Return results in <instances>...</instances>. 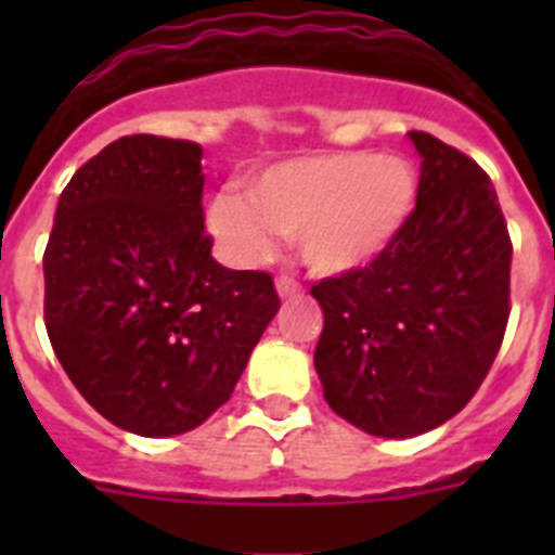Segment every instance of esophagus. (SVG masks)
Masks as SVG:
<instances>
[{
  "instance_id": "esophagus-1",
  "label": "esophagus",
  "mask_w": 555,
  "mask_h": 555,
  "mask_svg": "<svg viewBox=\"0 0 555 555\" xmlns=\"http://www.w3.org/2000/svg\"><path fill=\"white\" fill-rule=\"evenodd\" d=\"M274 288H278V294H281V300H294V297H300L302 294V286L294 278H288V274H281L278 281H274Z\"/></svg>"
}]
</instances>
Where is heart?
Segmentation results:
<instances>
[{
  "mask_svg": "<svg viewBox=\"0 0 555 555\" xmlns=\"http://www.w3.org/2000/svg\"><path fill=\"white\" fill-rule=\"evenodd\" d=\"M416 203V171L391 152H313L272 164L247 180V197L219 194L208 230L238 267L263 261L274 235H294V249L313 274H350L395 244Z\"/></svg>",
  "mask_w": 555,
  "mask_h": 555,
  "instance_id": "1",
  "label": "heart"
}]
</instances>
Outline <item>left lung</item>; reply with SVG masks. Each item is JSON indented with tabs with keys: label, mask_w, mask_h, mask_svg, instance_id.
I'll use <instances>...</instances> for the list:
<instances>
[{
	"label": "left lung",
	"mask_w": 555,
	"mask_h": 555,
	"mask_svg": "<svg viewBox=\"0 0 555 555\" xmlns=\"http://www.w3.org/2000/svg\"><path fill=\"white\" fill-rule=\"evenodd\" d=\"M416 208L370 267L311 288L325 313L313 366L325 400L364 434L411 439L459 414L508 322L512 238L489 175L411 130Z\"/></svg>",
	"instance_id": "8db88e82"
}]
</instances>
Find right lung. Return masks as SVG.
<instances>
[{
	"mask_svg": "<svg viewBox=\"0 0 555 555\" xmlns=\"http://www.w3.org/2000/svg\"><path fill=\"white\" fill-rule=\"evenodd\" d=\"M203 146L125 135L57 199L43 320L72 384L139 436L203 425L281 308L267 272L224 269L203 224Z\"/></svg>",
	"mask_w": 555,
	"mask_h": 555,
	"instance_id": "1",
	"label": "right lung"
}]
</instances>
